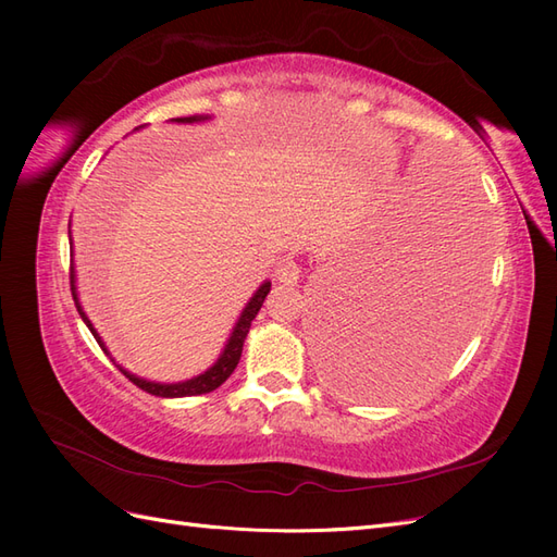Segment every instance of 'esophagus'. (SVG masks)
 <instances>
[{"mask_svg":"<svg viewBox=\"0 0 557 557\" xmlns=\"http://www.w3.org/2000/svg\"><path fill=\"white\" fill-rule=\"evenodd\" d=\"M301 274V267L295 262V260H283L278 267H276V278L281 283H295Z\"/></svg>","mask_w":557,"mask_h":557,"instance_id":"obj_1","label":"esophagus"}]
</instances>
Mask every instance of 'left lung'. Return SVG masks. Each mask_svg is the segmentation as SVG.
<instances>
[{
	"label": "left lung",
	"mask_w": 557,
	"mask_h": 557,
	"mask_svg": "<svg viewBox=\"0 0 557 557\" xmlns=\"http://www.w3.org/2000/svg\"><path fill=\"white\" fill-rule=\"evenodd\" d=\"M416 232L336 285L318 315L325 369L348 395L393 399L425 385L465 339L476 269L453 237Z\"/></svg>",
	"instance_id": "left-lung-1"
}]
</instances>
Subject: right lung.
I'll return each mask as SVG.
<instances>
[{
  "label": "right lung",
  "instance_id": "add662e5",
  "mask_svg": "<svg viewBox=\"0 0 557 557\" xmlns=\"http://www.w3.org/2000/svg\"><path fill=\"white\" fill-rule=\"evenodd\" d=\"M176 121H178V123H195V121H205V115L176 117ZM70 283H72V295H74L76 309H78V313H81V318H83V323H86V325L90 327L92 336L97 339V344L102 346V350H107L104 344H102V339H99V334L95 332L92 323L86 318V313H83V309H81V305H78L76 288H74V272L70 274ZM269 288H272V283L267 281V283L260 285V290L250 297L246 309L242 311V318L237 320V325H234V332H232L230 342H227V346H225V350H223V356L218 358V362H215L211 369H207L205 374H199V376H195V379H190V381H183V383H150V381L137 379L134 374L125 372V369H121V372H123L134 385L141 387V391H146V393H150V395H156V397H190V395H205V393L215 391L218 385H223V383L230 379V374L234 372V367L239 364L242 350H244V342H246V334H248V330H250L252 320H256L258 311L262 309V301H264V297L269 295Z\"/></svg>",
  "mask_w": 557,
  "mask_h": 557
}]
</instances>
